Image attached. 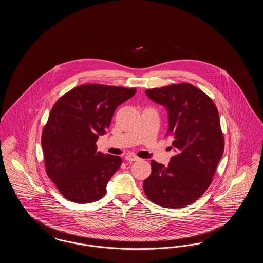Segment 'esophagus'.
<instances>
[{
  "mask_svg": "<svg viewBox=\"0 0 263 263\" xmlns=\"http://www.w3.org/2000/svg\"><path fill=\"white\" fill-rule=\"evenodd\" d=\"M138 160H139V158L136 157V156H134V155H127L125 157V161L129 162V163L135 162V161H138Z\"/></svg>",
  "mask_w": 263,
  "mask_h": 263,
  "instance_id": "1",
  "label": "esophagus"
}]
</instances>
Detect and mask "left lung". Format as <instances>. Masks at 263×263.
I'll use <instances>...</instances> for the list:
<instances>
[{"label":"left lung","instance_id":"obj_1","mask_svg":"<svg viewBox=\"0 0 263 263\" xmlns=\"http://www.w3.org/2000/svg\"><path fill=\"white\" fill-rule=\"evenodd\" d=\"M165 107L175 154L167 166L151 161L145 194L166 208H182L197 200L212 182L224 153V136L213 100L188 83L145 90Z\"/></svg>","mask_w":263,"mask_h":263}]
</instances>
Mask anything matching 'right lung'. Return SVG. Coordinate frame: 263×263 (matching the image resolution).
<instances>
[{
	"label": "right lung",
	"instance_id": "add662e5",
	"mask_svg": "<svg viewBox=\"0 0 263 263\" xmlns=\"http://www.w3.org/2000/svg\"><path fill=\"white\" fill-rule=\"evenodd\" d=\"M135 93V88L83 85L52 107L41 145L47 175L66 199L84 204L104 196L122 160L98 152L96 143L106 133L117 106Z\"/></svg>",
	"mask_w": 263,
	"mask_h": 263
}]
</instances>
